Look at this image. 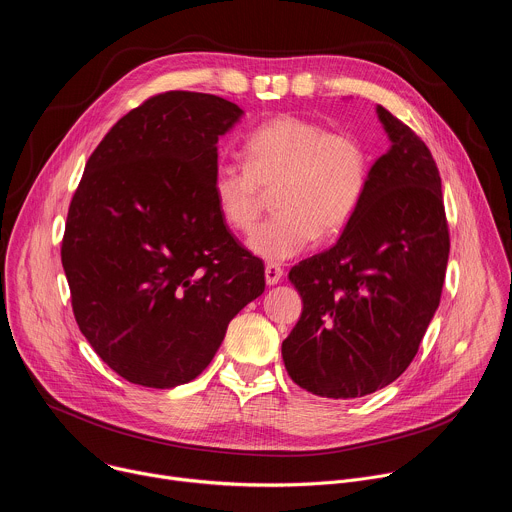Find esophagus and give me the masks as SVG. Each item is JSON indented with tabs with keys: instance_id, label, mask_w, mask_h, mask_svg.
<instances>
[{
	"instance_id": "esophagus-1",
	"label": "esophagus",
	"mask_w": 512,
	"mask_h": 512,
	"mask_svg": "<svg viewBox=\"0 0 512 512\" xmlns=\"http://www.w3.org/2000/svg\"><path fill=\"white\" fill-rule=\"evenodd\" d=\"M281 277H283V269L279 265H275V263H267L265 265V281H267V285L279 283Z\"/></svg>"
}]
</instances>
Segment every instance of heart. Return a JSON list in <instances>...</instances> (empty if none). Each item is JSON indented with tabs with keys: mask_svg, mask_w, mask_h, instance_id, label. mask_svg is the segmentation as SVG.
Returning <instances> with one entry per match:
<instances>
[{
	"mask_svg": "<svg viewBox=\"0 0 512 512\" xmlns=\"http://www.w3.org/2000/svg\"><path fill=\"white\" fill-rule=\"evenodd\" d=\"M245 164L221 162L212 174V198L223 221L249 233L273 190L275 216L249 237V249L267 261L306 251L318 233L334 237L356 214L371 178V152L362 137L330 131L300 115H277L249 133Z\"/></svg>",
	"mask_w": 512,
	"mask_h": 512,
	"instance_id": "obj_1",
	"label": "heart"
}]
</instances>
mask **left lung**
I'll use <instances>...</instances> for the list:
<instances>
[{
	"label": "left lung",
	"instance_id": "obj_1",
	"mask_svg": "<svg viewBox=\"0 0 512 512\" xmlns=\"http://www.w3.org/2000/svg\"><path fill=\"white\" fill-rule=\"evenodd\" d=\"M391 148L328 251L291 267L304 310L281 344L287 375L328 399L391 385L437 310L450 255L442 178L427 145L385 107Z\"/></svg>",
	"mask_w": 512,
	"mask_h": 512
}]
</instances>
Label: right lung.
<instances>
[{
    "label": "right lung",
    "mask_w": 512,
    "mask_h": 512,
    "mask_svg": "<svg viewBox=\"0 0 512 512\" xmlns=\"http://www.w3.org/2000/svg\"><path fill=\"white\" fill-rule=\"evenodd\" d=\"M243 109L168 91L121 117L70 200L62 267L93 350L125 381L172 389L196 379L229 322L265 289L212 198L216 143Z\"/></svg>",
    "instance_id": "add662e5"
}]
</instances>
